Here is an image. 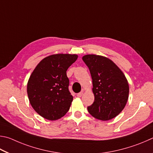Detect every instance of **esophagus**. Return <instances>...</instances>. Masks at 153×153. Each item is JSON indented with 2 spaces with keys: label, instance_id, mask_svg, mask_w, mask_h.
<instances>
[{
  "label": "esophagus",
  "instance_id": "1",
  "mask_svg": "<svg viewBox=\"0 0 153 153\" xmlns=\"http://www.w3.org/2000/svg\"><path fill=\"white\" fill-rule=\"evenodd\" d=\"M77 97H81L82 95V92H80L79 93H77Z\"/></svg>",
  "mask_w": 153,
  "mask_h": 153
}]
</instances>
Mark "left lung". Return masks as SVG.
<instances>
[{
  "label": "left lung",
  "mask_w": 153,
  "mask_h": 153,
  "mask_svg": "<svg viewBox=\"0 0 153 153\" xmlns=\"http://www.w3.org/2000/svg\"><path fill=\"white\" fill-rule=\"evenodd\" d=\"M82 60L93 80L94 102L88 106L89 113L106 121L116 117L127 103L129 85L125 75L113 61L102 56L85 55Z\"/></svg>",
  "instance_id": "left-lung-1"
}]
</instances>
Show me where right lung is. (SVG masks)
<instances>
[{
	"label": "right lung",
	"instance_id": "add662e5",
	"mask_svg": "<svg viewBox=\"0 0 153 153\" xmlns=\"http://www.w3.org/2000/svg\"><path fill=\"white\" fill-rule=\"evenodd\" d=\"M76 54H53L37 64L27 83L32 108L42 117L56 120L64 116L73 100L68 89L66 71L76 60Z\"/></svg>",
	"mask_w": 153,
	"mask_h": 153
}]
</instances>
